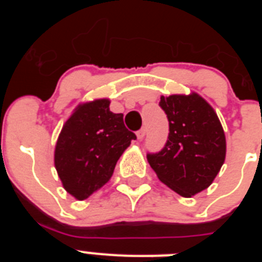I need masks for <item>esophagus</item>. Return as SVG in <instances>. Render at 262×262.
<instances>
[{
  "label": "esophagus",
  "mask_w": 262,
  "mask_h": 262,
  "mask_svg": "<svg viewBox=\"0 0 262 262\" xmlns=\"http://www.w3.org/2000/svg\"><path fill=\"white\" fill-rule=\"evenodd\" d=\"M145 133H147V129H145V127H142V128L139 129L138 133H136V136H138V139L140 140V139H143L145 136Z\"/></svg>",
  "instance_id": "34e87169"
}]
</instances>
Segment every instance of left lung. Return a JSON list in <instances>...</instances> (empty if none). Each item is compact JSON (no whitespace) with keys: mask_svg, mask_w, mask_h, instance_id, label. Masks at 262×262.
I'll return each mask as SVG.
<instances>
[{"mask_svg":"<svg viewBox=\"0 0 262 262\" xmlns=\"http://www.w3.org/2000/svg\"><path fill=\"white\" fill-rule=\"evenodd\" d=\"M169 122L165 145L148 152V163L161 182L182 196L209 187L226 157L223 127L211 106L198 94L161 97Z\"/></svg>","mask_w":262,"mask_h":262,"instance_id":"8db88e82","label":"left lung"}]
</instances>
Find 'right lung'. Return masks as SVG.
<instances>
[{"label":"right lung","instance_id":"add662e5","mask_svg":"<svg viewBox=\"0 0 262 262\" xmlns=\"http://www.w3.org/2000/svg\"><path fill=\"white\" fill-rule=\"evenodd\" d=\"M107 99L76 108L62 127L55 148V166L64 189L86 200L114 173L117 161L136 135L126 128L123 114H114Z\"/></svg>","mask_w":262,"mask_h":262}]
</instances>
